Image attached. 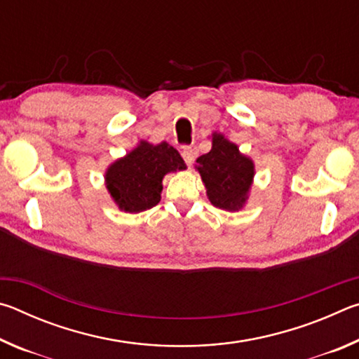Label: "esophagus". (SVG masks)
<instances>
[{
  "instance_id": "obj_1",
  "label": "esophagus",
  "mask_w": 359,
  "mask_h": 359,
  "mask_svg": "<svg viewBox=\"0 0 359 359\" xmlns=\"http://www.w3.org/2000/svg\"><path fill=\"white\" fill-rule=\"evenodd\" d=\"M182 156H184V160L188 166H191L194 163V151L191 147H185L182 150Z\"/></svg>"
}]
</instances>
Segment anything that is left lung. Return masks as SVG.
Returning <instances> with one entry per match:
<instances>
[{
	"mask_svg": "<svg viewBox=\"0 0 359 359\" xmlns=\"http://www.w3.org/2000/svg\"><path fill=\"white\" fill-rule=\"evenodd\" d=\"M209 201L218 209L236 212L244 208L250 191L255 165L239 147L223 135H212L209 154L196 160Z\"/></svg>",
	"mask_w": 359,
	"mask_h": 359,
	"instance_id": "obj_1",
	"label": "left lung"
}]
</instances>
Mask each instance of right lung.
Wrapping results in <instances>:
<instances>
[{
    "label": "right lung",
    "mask_w": 359,
    "mask_h": 359,
    "mask_svg": "<svg viewBox=\"0 0 359 359\" xmlns=\"http://www.w3.org/2000/svg\"><path fill=\"white\" fill-rule=\"evenodd\" d=\"M185 161L168 142L141 141L106 171V188L120 210L137 214L160 203L163 177L185 169Z\"/></svg>",
    "instance_id": "right-lung-1"
}]
</instances>
